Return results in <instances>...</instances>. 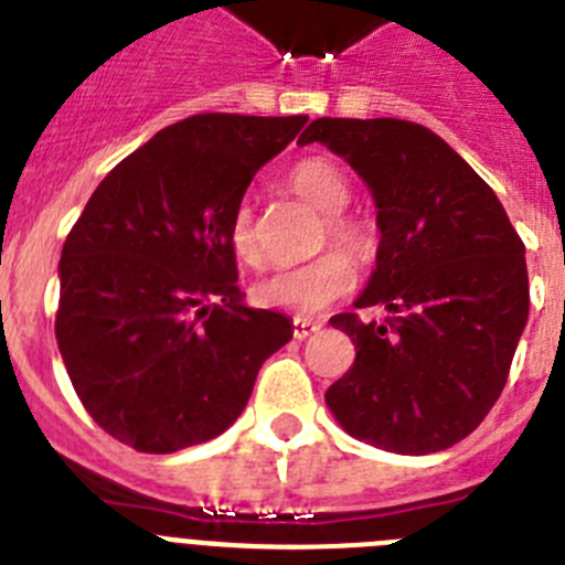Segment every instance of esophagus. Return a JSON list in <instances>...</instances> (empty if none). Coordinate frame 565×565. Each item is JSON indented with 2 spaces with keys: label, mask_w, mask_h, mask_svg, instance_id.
I'll list each match as a JSON object with an SVG mask.
<instances>
[{
  "label": "esophagus",
  "mask_w": 565,
  "mask_h": 565,
  "mask_svg": "<svg viewBox=\"0 0 565 565\" xmlns=\"http://www.w3.org/2000/svg\"><path fill=\"white\" fill-rule=\"evenodd\" d=\"M317 331L319 322H311V319H294V339H308Z\"/></svg>",
  "instance_id": "1"
}]
</instances>
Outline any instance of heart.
<instances>
[{
	"instance_id": "1",
	"label": "heart",
	"mask_w": 565,
	"mask_h": 565,
	"mask_svg": "<svg viewBox=\"0 0 565 565\" xmlns=\"http://www.w3.org/2000/svg\"><path fill=\"white\" fill-rule=\"evenodd\" d=\"M288 186L311 203L313 209L326 214V228L322 239H331L353 259H364L371 254V232L359 221L356 214H348L351 203V183L344 178L337 163L326 158H306L288 172ZM228 246L243 259L246 266L263 263V246H259L257 212L252 203H239L228 221ZM356 282V268L351 259L339 252H328L322 257H313L302 266H288L268 274L254 286V299L263 308L274 311H288L297 317H311V313L326 311L337 299L348 297Z\"/></svg>"
}]
</instances>
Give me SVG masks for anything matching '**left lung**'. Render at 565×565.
I'll return each mask as SVG.
<instances>
[{"label":"left lung","instance_id":"obj_1","mask_svg":"<svg viewBox=\"0 0 565 565\" xmlns=\"http://www.w3.org/2000/svg\"><path fill=\"white\" fill-rule=\"evenodd\" d=\"M342 154L376 203V271L331 326L356 344L326 402L353 438L402 456L447 450L498 402L529 317L523 239L461 154L402 118H317L299 143Z\"/></svg>","mask_w":565,"mask_h":565}]
</instances>
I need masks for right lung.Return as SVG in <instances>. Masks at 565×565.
Returning a JSON list of instances; mask_svg holds the SVG:
<instances>
[{"instance_id": "right-lung-1", "label": "right lung", "mask_w": 565, "mask_h": 565, "mask_svg": "<svg viewBox=\"0 0 565 565\" xmlns=\"http://www.w3.org/2000/svg\"><path fill=\"white\" fill-rule=\"evenodd\" d=\"M306 115L201 113L98 183L58 263L56 339L93 422L138 452L221 436L288 317L243 306L228 221Z\"/></svg>"}]
</instances>
